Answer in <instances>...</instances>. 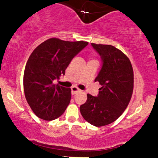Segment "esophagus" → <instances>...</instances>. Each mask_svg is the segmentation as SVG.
Masks as SVG:
<instances>
[{
    "label": "esophagus",
    "instance_id": "34e87169",
    "mask_svg": "<svg viewBox=\"0 0 158 158\" xmlns=\"http://www.w3.org/2000/svg\"><path fill=\"white\" fill-rule=\"evenodd\" d=\"M71 91H72V95H75V94H77V92L81 91V90L79 89L77 87L73 86V87H72V88H71Z\"/></svg>",
    "mask_w": 158,
    "mask_h": 158
}]
</instances>
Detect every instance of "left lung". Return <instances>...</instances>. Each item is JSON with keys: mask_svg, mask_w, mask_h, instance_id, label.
Masks as SVG:
<instances>
[{"mask_svg": "<svg viewBox=\"0 0 158 158\" xmlns=\"http://www.w3.org/2000/svg\"><path fill=\"white\" fill-rule=\"evenodd\" d=\"M91 46L102 60L95 79L102 87L97 97L88 94L80 112L87 122L99 127L114 122L126 110L133 93L134 72L131 61L119 49L94 43Z\"/></svg>", "mask_w": 158, "mask_h": 158, "instance_id": "1", "label": "left lung"}]
</instances>
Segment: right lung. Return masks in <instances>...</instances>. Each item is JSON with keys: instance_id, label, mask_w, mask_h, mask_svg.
Returning <instances> with one entry per match:
<instances>
[{"instance_id": "1", "label": "right lung", "mask_w": 158, "mask_h": 158, "mask_svg": "<svg viewBox=\"0 0 158 158\" xmlns=\"http://www.w3.org/2000/svg\"><path fill=\"white\" fill-rule=\"evenodd\" d=\"M88 44L86 41L52 38L39 44L32 52L25 67L23 90L29 106L38 117L53 120L66 110L71 90L52 82L64 75L72 59Z\"/></svg>"}]
</instances>
